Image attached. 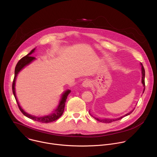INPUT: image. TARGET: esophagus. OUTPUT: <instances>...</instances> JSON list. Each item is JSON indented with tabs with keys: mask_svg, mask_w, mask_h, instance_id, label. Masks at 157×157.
I'll return each instance as SVG.
<instances>
[{
	"mask_svg": "<svg viewBox=\"0 0 157 157\" xmlns=\"http://www.w3.org/2000/svg\"><path fill=\"white\" fill-rule=\"evenodd\" d=\"M91 85V82L89 80H85L82 82V86L84 87H89Z\"/></svg>",
	"mask_w": 157,
	"mask_h": 157,
	"instance_id": "34e87169",
	"label": "esophagus"
}]
</instances>
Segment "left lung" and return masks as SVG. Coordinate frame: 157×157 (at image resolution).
I'll return each instance as SVG.
<instances>
[{
  "label": "left lung",
  "mask_w": 157,
  "mask_h": 157,
  "mask_svg": "<svg viewBox=\"0 0 157 157\" xmlns=\"http://www.w3.org/2000/svg\"><path fill=\"white\" fill-rule=\"evenodd\" d=\"M141 65H142V84H143V85H144V91H143V93H144V91H145V70H144V66H143L142 64H141ZM134 109H133L132 110H131V111L130 112V113H127V114H125V116H122V117H119V118H117V119H98V118H97V117H93V116H93L96 120H97V121H99V122H103V123H111V122H115V121L121 120V119H122L123 117H124L125 116H127L130 114L132 113V112L134 110Z\"/></svg>",
  "instance_id": "8db88e82"
}]
</instances>
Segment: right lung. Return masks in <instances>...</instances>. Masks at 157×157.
Returning a JSON list of instances; mask_svg holds the SVG:
<instances>
[{
	"instance_id": "1",
	"label": "right lung",
	"mask_w": 157,
	"mask_h": 157,
	"mask_svg": "<svg viewBox=\"0 0 157 157\" xmlns=\"http://www.w3.org/2000/svg\"><path fill=\"white\" fill-rule=\"evenodd\" d=\"M35 48L33 49L27 55L24 56L22 58H21L18 62L17 63L15 68V76H14V78H13V83H12V91H13V94L14 95V97L15 98V100L17 101V103L18 104V108L20 109V110L21 112V113L23 114L24 116H25L26 117H29V119H31L33 121H37V122H42V123H50V122H52L53 121H56L57 119H58L63 114V112L64 110V106H65V103L66 101V99L67 97H68V94L70 93L71 91L68 90L66 91L64 94H63L62 95V98L61 99L60 101V103L58 107V108L55 110V113L51 115L47 116H44V117H35L33 116L32 115H30L29 114H27V113L22 109L21 108V107L20 106L18 101L17 99L16 98V95H15V80H16V77L17 76V74L18 73V72L24 68V66H25L26 65L29 64L30 63H31L33 60H34L35 59V57L31 56L30 55L35 51Z\"/></svg>"
}]
</instances>
